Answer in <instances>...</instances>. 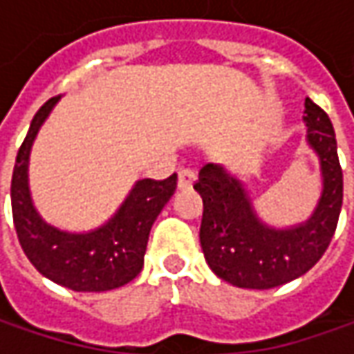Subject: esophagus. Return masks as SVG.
Wrapping results in <instances>:
<instances>
[{
	"mask_svg": "<svg viewBox=\"0 0 354 354\" xmlns=\"http://www.w3.org/2000/svg\"><path fill=\"white\" fill-rule=\"evenodd\" d=\"M195 179H197V175H195V171L189 169V167H183V169H179V189H189L191 185L195 183Z\"/></svg>",
	"mask_w": 354,
	"mask_h": 354,
	"instance_id": "esophagus-1",
	"label": "esophagus"
}]
</instances>
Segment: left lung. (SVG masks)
<instances>
[{
  "mask_svg": "<svg viewBox=\"0 0 354 354\" xmlns=\"http://www.w3.org/2000/svg\"><path fill=\"white\" fill-rule=\"evenodd\" d=\"M307 142L317 151L323 195L306 225L274 230L252 211L238 179L207 163L193 187L203 197L201 246L221 279L246 290H270L304 276L325 254L343 205V169L329 116L306 98Z\"/></svg>",
  "mask_w": 354,
  "mask_h": 354,
  "instance_id": "1",
  "label": "left lung"
}]
</instances>
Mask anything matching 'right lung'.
<instances>
[{"mask_svg": "<svg viewBox=\"0 0 354 354\" xmlns=\"http://www.w3.org/2000/svg\"><path fill=\"white\" fill-rule=\"evenodd\" d=\"M61 96L39 108L21 143L11 177V211L19 244L29 262L50 281L75 292H108L126 286L143 268L149 230L177 189V175L163 181L142 179L114 218L88 234H68L45 225L33 209L27 161L35 136Z\"/></svg>", "mask_w": 354, "mask_h": 354, "instance_id": "obj_1", "label": "right lung"}]
</instances>
